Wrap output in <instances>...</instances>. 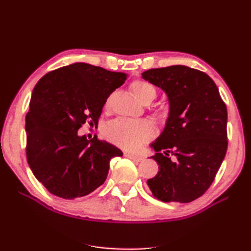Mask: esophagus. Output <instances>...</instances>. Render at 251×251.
<instances>
[{
	"mask_svg": "<svg viewBox=\"0 0 251 251\" xmlns=\"http://www.w3.org/2000/svg\"><path fill=\"white\" fill-rule=\"evenodd\" d=\"M124 155H125V157H127V158H129V159L134 160V161H142V160H143V158H142L141 156L130 154V152H125Z\"/></svg>",
	"mask_w": 251,
	"mask_h": 251,
	"instance_id": "obj_1",
	"label": "esophagus"
}]
</instances>
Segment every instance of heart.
<instances>
[{
  "label": "heart",
  "instance_id": "b5f03b06",
  "mask_svg": "<svg viewBox=\"0 0 251 251\" xmlns=\"http://www.w3.org/2000/svg\"><path fill=\"white\" fill-rule=\"evenodd\" d=\"M129 87L135 99L144 105L151 103L157 96L156 87L147 80L136 79L130 83ZM152 134L154 128L147 121L116 120L104 128V136L109 142L124 148L138 147L151 139Z\"/></svg>",
  "mask_w": 251,
  "mask_h": 251
}]
</instances>
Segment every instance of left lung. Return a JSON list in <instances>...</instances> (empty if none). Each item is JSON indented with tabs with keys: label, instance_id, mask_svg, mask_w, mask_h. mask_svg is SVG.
<instances>
[{
	"label": "left lung",
	"instance_id": "1",
	"mask_svg": "<svg viewBox=\"0 0 251 251\" xmlns=\"http://www.w3.org/2000/svg\"><path fill=\"white\" fill-rule=\"evenodd\" d=\"M142 76L166 93L169 103L165 128L151 145L159 171L147 185L158 201L190 202L209 188L226 155L227 107L201 71L173 65Z\"/></svg>",
	"mask_w": 251,
	"mask_h": 251
}]
</instances>
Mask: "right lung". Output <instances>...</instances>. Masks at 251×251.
Instances as JSON below:
<instances>
[{"label":"right lung","mask_w":251,"mask_h":251,"mask_svg":"<svg viewBox=\"0 0 251 251\" xmlns=\"http://www.w3.org/2000/svg\"><path fill=\"white\" fill-rule=\"evenodd\" d=\"M127 75L86 63L50 72L34 87L26 115V158L36 179L55 196L83 197L104 184L109 161L123 152L112 144L78 136L97 124L112 93Z\"/></svg>","instance_id":"obj_1"}]
</instances>
